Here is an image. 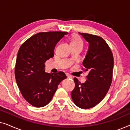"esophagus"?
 <instances>
[{
  "label": "esophagus",
  "mask_w": 130,
  "mask_h": 130,
  "mask_svg": "<svg viewBox=\"0 0 130 130\" xmlns=\"http://www.w3.org/2000/svg\"><path fill=\"white\" fill-rule=\"evenodd\" d=\"M66 76H67V78H70V79H72V76H71L70 74H69V73H66Z\"/></svg>",
  "instance_id": "1"
}]
</instances>
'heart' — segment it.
<instances>
[{
    "label": "heart",
    "mask_w": 130,
    "mask_h": 130,
    "mask_svg": "<svg viewBox=\"0 0 130 130\" xmlns=\"http://www.w3.org/2000/svg\"><path fill=\"white\" fill-rule=\"evenodd\" d=\"M70 43L76 44V45H81L82 47H83V41L80 37L77 35H76L73 37Z\"/></svg>",
    "instance_id": "heart-1"
}]
</instances>
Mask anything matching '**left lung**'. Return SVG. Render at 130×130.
Masks as SVG:
<instances>
[{"label":"left lung","mask_w":130,"mask_h":130,"mask_svg":"<svg viewBox=\"0 0 130 130\" xmlns=\"http://www.w3.org/2000/svg\"><path fill=\"white\" fill-rule=\"evenodd\" d=\"M89 43L83 61L88 71L86 82L81 83L74 78L75 88L71 92L74 104L82 109H89L98 104L105 96L112 80L113 57L109 45L102 37L79 32Z\"/></svg>","instance_id":"left-lung-1"}]
</instances>
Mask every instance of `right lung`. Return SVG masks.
<instances>
[{"label": "right lung", "instance_id": "obj_1", "mask_svg": "<svg viewBox=\"0 0 130 130\" xmlns=\"http://www.w3.org/2000/svg\"><path fill=\"white\" fill-rule=\"evenodd\" d=\"M67 32H39L26 40L19 48L15 76L22 96L35 107H42L52 99L58 85L67 76L63 72H45V63L54 56L56 44Z\"/></svg>", "mask_w": 130, "mask_h": 130}]
</instances>
